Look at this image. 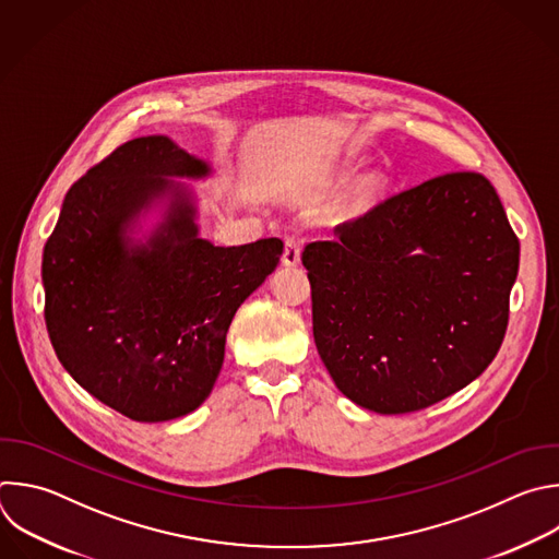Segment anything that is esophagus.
<instances>
[{
	"instance_id": "obj_1",
	"label": "esophagus",
	"mask_w": 559,
	"mask_h": 559,
	"mask_svg": "<svg viewBox=\"0 0 559 559\" xmlns=\"http://www.w3.org/2000/svg\"><path fill=\"white\" fill-rule=\"evenodd\" d=\"M300 252H302V243L296 237H287L285 239V250H283V265L285 267H296L300 263Z\"/></svg>"
}]
</instances>
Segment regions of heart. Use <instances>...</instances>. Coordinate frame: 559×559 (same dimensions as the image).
I'll use <instances>...</instances> for the list:
<instances>
[{
	"label": "heart",
	"instance_id": "obj_1",
	"mask_svg": "<svg viewBox=\"0 0 559 559\" xmlns=\"http://www.w3.org/2000/svg\"><path fill=\"white\" fill-rule=\"evenodd\" d=\"M378 193H380L378 179H364V181L357 186L353 198H350V202H348V215L359 217V215L368 213L370 209L376 206Z\"/></svg>",
	"mask_w": 559,
	"mask_h": 559
}]
</instances>
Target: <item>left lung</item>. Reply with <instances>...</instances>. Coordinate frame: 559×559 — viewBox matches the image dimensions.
<instances>
[{"mask_svg":"<svg viewBox=\"0 0 559 559\" xmlns=\"http://www.w3.org/2000/svg\"><path fill=\"white\" fill-rule=\"evenodd\" d=\"M309 243L313 340L337 391L380 415L474 382L509 320L520 243L493 186L448 173Z\"/></svg>","mask_w":559,"mask_h":559,"instance_id":"8db88e82","label":"left lung"}]
</instances>
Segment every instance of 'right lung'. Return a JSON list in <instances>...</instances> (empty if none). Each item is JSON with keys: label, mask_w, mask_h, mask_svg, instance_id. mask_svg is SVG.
Segmentation results:
<instances>
[{"label": "right lung", "mask_w": 559, "mask_h": 559, "mask_svg": "<svg viewBox=\"0 0 559 559\" xmlns=\"http://www.w3.org/2000/svg\"><path fill=\"white\" fill-rule=\"evenodd\" d=\"M213 166L168 135L118 146L68 191L44 248L46 326L63 368L105 406L170 421L211 395L241 302L283 241L215 246L181 179Z\"/></svg>", "instance_id": "1"}]
</instances>
